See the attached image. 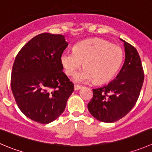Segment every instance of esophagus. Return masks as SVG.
Returning a JSON list of instances; mask_svg holds the SVG:
<instances>
[{
    "mask_svg": "<svg viewBox=\"0 0 152 152\" xmlns=\"http://www.w3.org/2000/svg\"><path fill=\"white\" fill-rule=\"evenodd\" d=\"M82 88V87L80 86V85H74V90H75V91H78V90L81 89Z\"/></svg>",
    "mask_w": 152,
    "mask_h": 152,
    "instance_id": "obj_1",
    "label": "esophagus"
}]
</instances>
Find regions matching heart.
<instances>
[{
	"mask_svg": "<svg viewBox=\"0 0 152 152\" xmlns=\"http://www.w3.org/2000/svg\"><path fill=\"white\" fill-rule=\"evenodd\" d=\"M123 50L120 46L101 39L79 42L73 51L61 53V64L67 76H73L82 67V71L75 77L76 82L94 80L96 83L107 82L115 76L123 61Z\"/></svg>",
	"mask_w": 152,
	"mask_h": 152,
	"instance_id": "obj_1",
	"label": "heart"
}]
</instances>
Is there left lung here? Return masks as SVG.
<instances>
[{
    "label": "left lung",
    "mask_w": 152,
    "mask_h": 152,
    "mask_svg": "<svg viewBox=\"0 0 152 152\" xmlns=\"http://www.w3.org/2000/svg\"><path fill=\"white\" fill-rule=\"evenodd\" d=\"M122 41L126 52L123 67L107 85L93 89V98L88 104L91 115L104 123H113L125 117L136 104L143 84L144 72L137 50Z\"/></svg>",
    "instance_id": "obj_1"
}]
</instances>
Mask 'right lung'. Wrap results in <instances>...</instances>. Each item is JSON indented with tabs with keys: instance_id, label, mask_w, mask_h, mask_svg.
<instances>
[{
	"instance_id": "1",
	"label": "right lung",
	"mask_w": 152,
	"mask_h": 152,
	"mask_svg": "<svg viewBox=\"0 0 152 152\" xmlns=\"http://www.w3.org/2000/svg\"><path fill=\"white\" fill-rule=\"evenodd\" d=\"M67 46L64 35L45 32L32 38L15 58L12 92L19 109L33 121L48 124L58 118L73 92L60 60Z\"/></svg>"
}]
</instances>
